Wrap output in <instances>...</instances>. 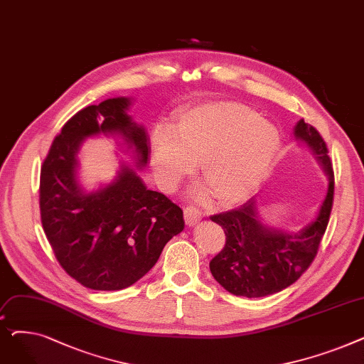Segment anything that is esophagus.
<instances>
[{"label":"esophagus","instance_id":"esophagus-1","mask_svg":"<svg viewBox=\"0 0 364 364\" xmlns=\"http://www.w3.org/2000/svg\"><path fill=\"white\" fill-rule=\"evenodd\" d=\"M202 220V213L195 206H187L184 208V221L187 225H195Z\"/></svg>","mask_w":364,"mask_h":364}]
</instances>
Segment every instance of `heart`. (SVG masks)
<instances>
[{
	"label": "heart",
	"instance_id": "b5f03b06",
	"mask_svg": "<svg viewBox=\"0 0 364 364\" xmlns=\"http://www.w3.org/2000/svg\"><path fill=\"white\" fill-rule=\"evenodd\" d=\"M280 147L277 129L245 105L206 103L180 114L174 128H158L151 165L161 188L171 192L199 164L205 183L192 196L214 193L223 206L250 198L269 172Z\"/></svg>",
	"mask_w": 364,
	"mask_h": 364
}]
</instances>
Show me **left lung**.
<instances>
[{"label":"left lung","instance_id":"8db88e82","mask_svg":"<svg viewBox=\"0 0 364 364\" xmlns=\"http://www.w3.org/2000/svg\"><path fill=\"white\" fill-rule=\"evenodd\" d=\"M318 161L329 184L316 217L296 232H286L262 223L255 198L233 211L211 217L223 227L225 245L209 262L214 279L236 296L261 298L295 283L313 262L326 232L333 202V169L328 147L318 131L304 119L294 128Z\"/></svg>","mask_w":364,"mask_h":364}]
</instances>
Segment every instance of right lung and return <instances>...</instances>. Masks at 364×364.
<instances>
[{
	"mask_svg": "<svg viewBox=\"0 0 364 364\" xmlns=\"http://www.w3.org/2000/svg\"><path fill=\"white\" fill-rule=\"evenodd\" d=\"M131 105V97H113L73 114L41 168L44 233L65 272L94 291H121L139 282L184 228L181 208L139 176L149 164L150 139L128 114ZM99 135L117 139L134 165L122 161L112 182L85 191L77 153Z\"/></svg>",
	"mask_w": 364,
	"mask_h": 364,
	"instance_id": "add662e5",
	"label": "right lung"
}]
</instances>
